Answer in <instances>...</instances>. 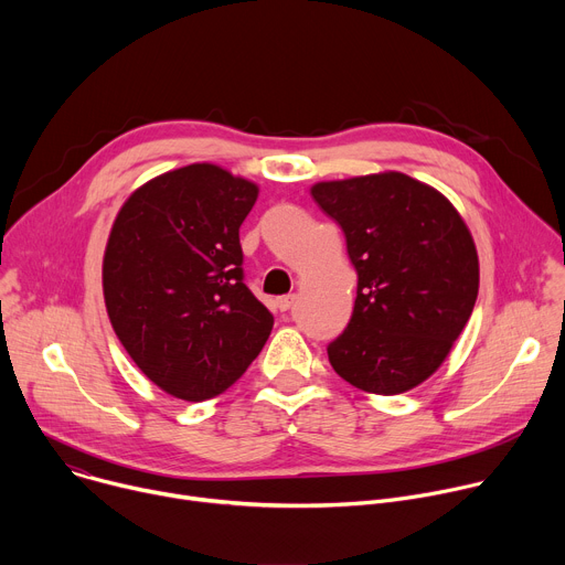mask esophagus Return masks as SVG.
I'll use <instances>...</instances> for the list:
<instances>
[{
    "label": "esophagus",
    "mask_w": 565,
    "mask_h": 565,
    "mask_svg": "<svg viewBox=\"0 0 565 565\" xmlns=\"http://www.w3.org/2000/svg\"><path fill=\"white\" fill-rule=\"evenodd\" d=\"M297 301V295H284V297H279L277 299V308L281 310V312H286V310H290L292 308V303Z\"/></svg>",
    "instance_id": "esophagus-1"
}]
</instances>
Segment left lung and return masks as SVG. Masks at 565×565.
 Instances as JSON below:
<instances>
[{
  "label": "left lung",
  "mask_w": 565,
  "mask_h": 565,
  "mask_svg": "<svg viewBox=\"0 0 565 565\" xmlns=\"http://www.w3.org/2000/svg\"><path fill=\"white\" fill-rule=\"evenodd\" d=\"M358 273L349 327L329 362L349 384L380 395L425 382L449 355L478 295V255L456 207L399 172L317 183Z\"/></svg>",
  "instance_id": "1"
}]
</instances>
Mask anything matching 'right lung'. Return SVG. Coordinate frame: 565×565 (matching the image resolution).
Listing matches in <instances>:
<instances>
[{
	"instance_id": "obj_1",
	"label": "right lung",
	"mask_w": 565,
	"mask_h": 565,
	"mask_svg": "<svg viewBox=\"0 0 565 565\" xmlns=\"http://www.w3.org/2000/svg\"><path fill=\"white\" fill-rule=\"evenodd\" d=\"M259 188L194 163L160 174L120 207L105 250L111 327L136 366L188 402L232 386L275 319L244 284L238 227Z\"/></svg>"
}]
</instances>
